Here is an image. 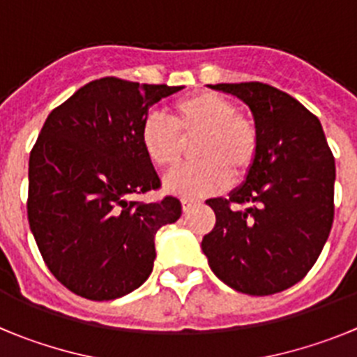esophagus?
Returning a JSON list of instances; mask_svg holds the SVG:
<instances>
[{
	"label": "esophagus",
	"instance_id": "esophagus-1",
	"mask_svg": "<svg viewBox=\"0 0 357 357\" xmlns=\"http://www.w3.org/2000/svg\"><path fill=\"white\" fill-rule=\"evenodd\" d=\"M198 202L195 200V198H182V209H184V213H188L189 209L193 206H197Z\"/></svg>",
	"mask_w": 357,
	"mask_h": 357
}]
</instances>
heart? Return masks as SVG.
<instances>
[{"instance_id":"b5f03b06","label":"heart","mask_w":357,"mask_h":357,"mask_svg":"<svg viewBox=\"0 0 357 357\" xmlns=\"http://www.w3.org/2000/svg\"><path fill=\"white\" fill-rule=\"evenodd\" d=\"M172 119L150 114L141 125L139 139L157 169H172L193 141L197 162L185 164L166 178L168 191L184 198L220 191L229 181H239L257 160L261 134L257 123L238 112L230 98L214 91H198L178 98L169 107Z\"/></svg>"}]
</instances>
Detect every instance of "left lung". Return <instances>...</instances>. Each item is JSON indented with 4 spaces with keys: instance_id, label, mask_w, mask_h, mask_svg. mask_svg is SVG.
Masks as SVG:
<instances>
[{
    "instance_id": "obj_1",
    "label": "left lung",
    "mask_w": 357,
    "mask_h": 357,
    "mask_svg": "<svg viewBox=\"0 0 357 357\" xmlns=\"http://www.w3.org/2000/svg\"><path fill=\"white\" fill-rule=\"evenodd\" d=\"M241 98L259 127L257 160L229 198H209L216 223L202 239L211 270L247 295H273L304 279L334 220L336 166L313 112L261 82L216 84Z\"/></svg>"
}]
</instances>
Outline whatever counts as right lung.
<instances>
[{
    "label": "right lung",
    "mask_w": 357,
    "mask_h": 357,
    "mask_svg": "<svg viewBox=\"0 0 357 357\" xmlns=\"http://www.w3.org/2000/svg\"><path fill=\"white\" fill-rule=\"evenodd\" d=\"M103 77L50 112L30 151L28 223L44 263L69 291L112 301L153 268L155 234L181 218V200L134 202L160 189L141 146V125L160 98L181 91Z\"/></svg>",
    "instance_id": "1"
}]
</instances>
